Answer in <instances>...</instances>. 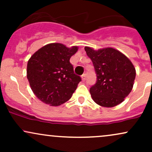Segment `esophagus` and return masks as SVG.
Returning <instances> with one entry per match:
<instances>
[{
	"instance_id": "34e87169",
	"label": "esophagus",
	"mask_w": 152,
	"mask_h": 152,
	"mask_svg": "<svg viewBox=\"0 0 152 152\" xmlns=\"http://www.w3.org/2000/svg\"><path fill=\"white\" fill-rule=\"evenodd\" d=\"M86 74H83V75H82V76H81L82 81H84L85 80H86Z\"/></svg>"
}]
</instances>
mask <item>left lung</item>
Masks as SVG:
<instances>
[{
  "label": "left lung",
  "instance_id": "1",
  "mask_svg": "<svg viewBox=\"0 0 152 152\" xmlns=\"http://www.w3.org/2000/svg\"><path fill=\"white\" fill-rule=\"evenodd\" d=\"M93 62L96 83L91 87L93 100L104 107H114L124 101L132 91L136 77L135 68L124 54L113 48H84Z\"/></svg>",
  "mask_w": 152,
  "mask_h": 152
}]
</instances>
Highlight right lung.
<instances>
[{"instance_id": "1", "label": "right lung", "mask_w": 152, "mask_h": 152, "mask_svg": "<svg viewBox=\"0 0 152 152\" xmlns=\"http://www.w3.org/2000/svg\"><path fill=\"white\" fill-rule=\"evenodd\" d=\"M78 46L68 48L59 43L43 46L31 56L27 78L36 97L50 106H58L71 99L81 77L74 72L70 58Z\"/></svg>"}]
</instances>
